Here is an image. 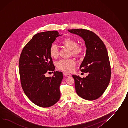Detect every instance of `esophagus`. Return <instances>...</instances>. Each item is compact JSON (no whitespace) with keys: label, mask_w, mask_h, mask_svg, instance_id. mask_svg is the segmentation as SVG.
<instances>
[{"label":"esophagus","mask_w":128,"mask_h":128,"mask_svg":"<svg viewBox=\"0 0 128 128\" xmlns=\"http://www.w3.org/2000/svg\"><path fill=\"white\" fill-rule=\"evenodd\" d=\"M63 74L64 75V76H65L66 77H70L71 76V74H69L66 73V72H63Z\"/></svg>","instance_id":"obj_1"}]
</instances>
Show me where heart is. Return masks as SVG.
<instances>
[{"instance_id": "obj_1", "label": "heart", "mask_w": 128, "mask_h": 128, "mask_svg": "<svg viewBox=\"0 0 128 128\" xmlns=\"http://www.w3.org/2000/svg\"><path fill=\"white\" fill-rule=\"evenodd\" d=\"M63 46L71 50V54L74 56L80 57L84 53V50L82 47L78 46V42L74 39L68 38L62 41ZM49 53L50 56L56 59L59 56V51L56 45L53 44L50 47ZM56 66L59 70L66 72H71L74 70L75 62L72 59H62L56 62Z\"/></svg>"}]
</instances>
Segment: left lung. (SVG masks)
I'll use <instances>...</instances> for the list:
<instances>
[{"label":"left lung","instance_id":"obj_1","mask_svg":"<svg viewBox=\"0 0 128 128\" xmlns=\"http://www.w3.org/2000/svg\"><path fill=\"white\" fill-rule=\"evenodd\" d=\"M84 41L86 54L80 66L82 72L88 73L86 78L72 75L75 90L80 97L94 100L101 97L109 84L111 68L108 54L103 41L92 31L84 29L68 30Z\"/></svg>","mask_w":128,"mask_h":128}]
</instances>
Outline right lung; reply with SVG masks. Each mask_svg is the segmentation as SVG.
Masks as SVG:
<instances>
[{
	"label": "right lung",
	"instance_id": "add662e5",
	"mask_svg": "<svg viewBox=\"0 0 128 128\" xmlns=\"http://www.w3.org/2000/svg\"><path fill=\"white\" fill-rule=\"evenodd\" d=\"M62 35L57 31L36 34L20 56L19 69L22 89L31 102L41 107L53 106L60 99L62 72H52V77H47L46 74L54 71L49 50L56 38Z\"/></svg>",
	"mask_w": 128,
	"mask_h": 128
}]
</instances>
